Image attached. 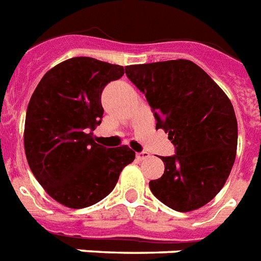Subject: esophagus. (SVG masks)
<instances>
[{
  "mask_svg": "<svg viewBox=\"0 0 261 261\" xmlns=\"http://www.w3.org/2000/svg\"><path fill=\"white\" fill-rule=\"evenodd\" d=\"M137 160H140V162H142V160H145L149 158V153L148 152H137Z\"/></svg>",
  "mask_w": 261,
  "mask_h": 261,
  "instance_id": "34e87169",
  "label": "esophagus"
}]
</instances>
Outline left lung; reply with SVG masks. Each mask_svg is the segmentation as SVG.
<instances>
[{
    "label": "left lung",
    "instance_id": "left-lung-1",
    "mask_svg": "<svg viewBox=\"0 0 261 261\" xmlns=\"http://www.w3.org/2000/svg\"><path fill=\"white\" fill-rule=\"evenodd\" d=\"M145 94L156 128L169 133L175 155L162 158L165 173L149 181L156 198L177 212L209 203L232 169L238 123L225 92L196 63L187 59L125 66Z\"/></svg>",
    "mask_w": 261,
    "mask_h": 261
}]
</instances>
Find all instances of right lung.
Returning <instances> with one entry per match:
<instances>
[{
    "mask_svg": "<svg viewBox=\"0 0 261 261\" xmlns=\"http://www.w3.org/2000/svg\"><path fill=\"white\" fill-rule=\"evenodd\" d=\"M124 67L79 57L48 70L33 92L24 121V152L30 170L52 199L83 209L111 194L136 152L105 148L92 131L101 124V94Z\"/></svg>",
    "mask_w": 261,
    "mask_h": 261,
    "instance_id": "obj_1",
    "label": "right lung"
}]
</instances>
